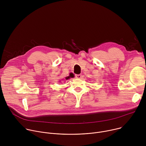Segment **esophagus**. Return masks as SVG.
<instances>
[{"mask_svg":"<svg viewBox=\"0 0 146 146\" xmlns=\"http://www.w3.org/2000/svg\"><path fill=\"white\" fill-rule=\"evenodd\" d=\"M75 76H76V77L77 78H81L82 77V75L81 74H76Z\"/></svg>","mask_w":146,"mask_h":146,"instance_id":"34e87169","label":"esophagus"}]
</instances>
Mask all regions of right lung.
<instances>
[{"label":"right lung","instance_id":"right-lung-1","mask_svg":"<svg viewBox=\"0 0 146 146\" xmlns=\"http://www.w3.org/2000/svg\"><path fill=\"white\" fill-rule=\"evenodd\" d=\"M70 77H74V75H73V73H70V76H69V77H66V80H68V79L70 78Z\"/></svg>","mask_w":146,"mask_h":146}]
</instances>
